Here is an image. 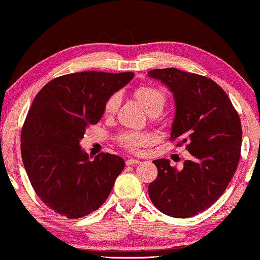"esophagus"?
<instances>
[{
    "mask_svg": "<svg viewBox=\"0 0 260 260\" xmlns=\"http://www.w3.org/2000/svg\"><path fill=\"white\" fill-rule=\"evenodd\" d=\"M125 163H126V166H136L140 163V161H138V159H135V158H127Z\"/></svg>",
    "mask_w": 260,
    "mask_h": 260,
    "instance_id": "34e87169",
    "label": "esophagus"
}]
</instances>
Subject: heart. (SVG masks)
Listing matches in <instances>:
<instances>
[{
    "mask_svg": "<svg viewBox=\"0 0 260 260\" xmlns=\"http://www.w3.org/2000/svg\"><path fill=\"white\" fill-rule=\"evenodd\" d=\"M135 98L142 105L148 115H159L167 103L166 92L157 86L152 85H142L135 88L134 91ZM119 95L115 93L106 99L104 104V115L106 117L113 116L117 112L119 106ZM120 145L127 150L136 151L138 148L145 147L151 142L150 136L143 133H125L122 134L118 138Z\"/></svg>",
    "mask_w": 260,
    "mask_h": 260,
    "instance_id": "1",
    "label": "heart"
}]
</instances>
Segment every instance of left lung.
<instances>
[{"label": "left lung", "instance_id": "8db88e82", "mask_svg": "<svg viewBox=\"0 0 260 260\" xmlns=\"http://www.w3.org/2000/svg\"><path fill=\"white\" fill-rule=\"evenodd\" d=\"M148 74L172 91L176 112L170 140L186 144L193 156L182 170L169 159H155L158 174L149 184V197L165 214L189 218L211 207L236 173L243 140L239 115L226 92L207 77L173 67Z\"/></svg>", "mask_w": 260, "mask_h": 260}]
</instances>
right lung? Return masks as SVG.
Here are the masks:
<instances>
[{"label": "right lung", "instance_id": "1", "mask_svg": "<svg viewBox=\"0 0 260 260\" xmlns=\"http://www.w3.org/2000/svg\"><path fill=\"white\" fill-rule=\"evenodd\" d=\"M133 78V72L65 74L35 95L21 133V156L35 193L60 215L77 219L98 209L124 169V159L108 152L91 161L79 142L101 120L106 99Z\"/></svg>", "mask_w": 260, "mask_h": 260}]
</instances>
